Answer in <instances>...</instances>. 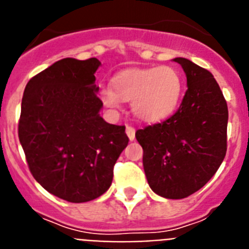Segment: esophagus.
<instances>
[{
    "instance_id": "34e87169",
    "label": "esophagus",
    "mask_w": 249,
    "mask_h": 249,
    "mask_svg": "<svg viewBox=\"0 0 249 249\" xmlns=\"http://www.w3.org/2000/svg\"><path fill=\"white\" fill-rule=\"evenodd\" d=\"M126 135L130 140L135 139V127L130 126V125H127V126H126Z\"/></svg>"
}]
</instances>
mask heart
Masks as SVG:
<instances>
[{"label":"heart","instance_id":"heart-1","mask_svg":"<svg viewBox=\"0 0 249 249\" xmlns=\"http://www.w3.org/2000/svg\"><path fill=\"white\" fill-rule=\"evenodd\" d=\"M112 90L104 88L101 99L107 107L116 109L119 100L131 101V109L142 122H161L174 112L180 101L183 80L172 66L131 69L118 73Z\"/></svg>","mask_w":249,"mask_h":249}]
</instances>
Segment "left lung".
Returning a JSON list of instances; mask_svg holds the SVG:
<instances>
[{
    "label": "left lung",
    "instance_id": "left-lung-1",
    "mask_svg": "<svg viewBox=\"0 0 249 249\" xmlns=\"http://www.w3.org/2000/svg\"><path fill=\"white\" fill-rule=\"evenodd\" d=\"M188 89L170 118L135 133L144 150L142 165L151 190L181 199L204 187L227 153L228 107L211 72L177 57Z\"/></svg>",
    "mask_w": 249,
    "mask_h": 249
}]
</instances>
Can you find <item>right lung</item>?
I'll use <instances>...</instances> for the list:
<instances>
[{
	"instance_id": "obj_1",
	"label": "right lung",
	"mask_w": 249,
	"mask_h": 249,
	"mask_svg": "<svg viewBox=\"0 0 249 249\" xmlns=\"http://www.w3.org/2000/svg\"><path fill=\"white\" fill-rule=\"evenodd\" d=\"M96 57L62 59L35 75L21 103L18 139L34 178L71 203L103 196L129 142L124 125L99 115Z\"/></svg>"
}]
</instances>
